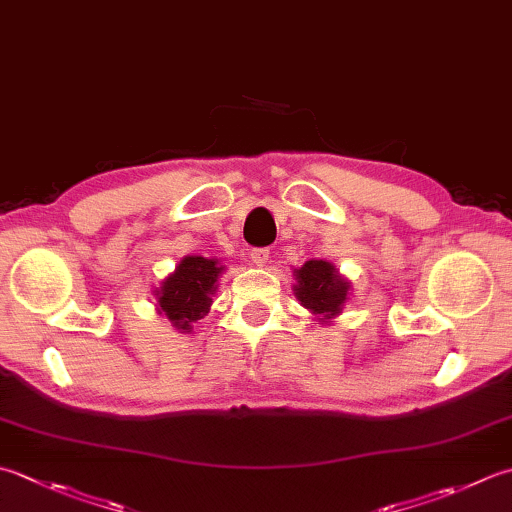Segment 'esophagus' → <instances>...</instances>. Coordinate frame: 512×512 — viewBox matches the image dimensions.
Instances as JSON below:
<instances>
[{
	"mask_svg": "<svg viewBox=\"0 0 512 512\" xmlns=\"http://www.w3.org/2000/svg\"><path fill=\"white\" fill-rule=\"evenodd\" d=\"M268 257H270L268 248H253V250H250V262H253L255 266H266Z\"/></svg>",
	"mask_w": 512,
	"mask_h": 512,
	"instance_id": "esophagus-1",
	"label": "esophagus"
}]
</instances>
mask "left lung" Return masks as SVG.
<instances>
[{
    "label": "left lung",
    "instance_id": "left-lung-1",
    "mask_svg": "<svg viewBox=\"0 0 512 512\" xmlns=\"http://www.w3.org/2000/svg\"><path fill=\"white\" fill-rule=\"evenodd\" d=\"M295 273V295L304 308L322 319L342 313L348 295V282L337 275L333 264L322 262V259H310Z\"/></svg>",
    "mask_w": 512,
    "mask_h": 512
}]
</instances>
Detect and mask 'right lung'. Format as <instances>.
<instances>
[{"instance_id":"obj_1","label":"right lung","mask_w":512,"mask_h":512,"mask_svg":"<svg viewBox=\"0 0 512 512\" xmlns=\"http://www.w3.org/2000/svg\"><path fill=\"white\" fill-rule=\"evenodd\" d=\"M222 266L215 259L206 257H184L175 273L162 282V290H157L159 313H164L173 326L182 333H190L195 322L204 319L210 310L215 293V282Z\"/></svg>"}]
</instances>
